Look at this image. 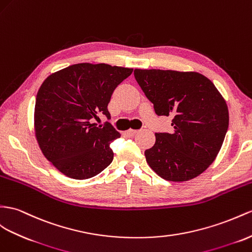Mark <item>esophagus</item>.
<instances>
[{
  "mask_svg": "<svg viewBox=\"0 0 252 252\" xmlns=\"http://www.w3.org/2000/svg\"><path fill=\"white\" fill-rule=\"evenodd\" d=\"M137 133H138L137 130H132V128H131V130L126 131V134L128 135V136H135V135H136Z\"/></svg>",
  "mask_w": 252,
  "mask_h": 252,
  "instance_id": "obj_1",
  "label": "esophagus"
}]
</instances>
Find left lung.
Returning <instances> with one entry per match:
<instances>
[{"instance_id": "obj_1", "label": "left lung", "mask_w": 252, "mask_h": 252, "mask_svg": "<svg viewBox=\"0 0 252 252\" xmlns=\"http://www.w3.org/2000/svg\"><path fill=\"white\" fill-rule=\"evenodd\" d=\"M134 76L158 116H171L172 133H156L148 165L167 181H189L214 162L229 126L228 105L208 77L195 71L135 69Z\"/></svg>"}]
</instances>
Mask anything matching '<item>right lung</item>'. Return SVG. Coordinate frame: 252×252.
I'll return each instance as SVG.
<instances>
[{
  "label": "right lung",
  "instance_id": "add662e5",
  "mask_svg": "<svg viewBox=\"0 0 252 252\" xmlns=\"http://www.w3.org/2000/svg\"><path fill=\"white\" fill-rule=\"evenodd\" d=\"M133 69L107 63L71 64L50 74L36 96L34 130L42 154L63 175L86 180L113 162L111 143L120 137L111 125L96 126L115 88Z\"/></svg>",
  "mask_w": 252,
  "mask_h": 252
}]
</instances>
